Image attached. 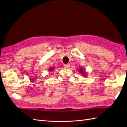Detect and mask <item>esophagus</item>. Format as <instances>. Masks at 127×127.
Here are the masks:
<instances>
[{
  "instance_id": "obj_1",
  "label": "esophagus",
  "mask_w": 127,
  "mask_h": 127,
  "mask_svg": "<svg viewBox=\"0 0 127 127\" xmlns=\"http://www.w3.org/2000/svg\"><path fill=\"white\" fill-rule=\"evenodd\" d=\"M64 67L65 68H69L70 67V64H64Z\"/></svg>"
}]
</instances>
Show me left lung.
<instances>
[{"mask_svg": "<svg viewBox=\"0 0 127 127\" xmlns=\"http://www.w3.org/2000/svg\"><path fill=\"white\" fill-rule=\"evenodd\" d=\"M79 71L80 72V74H81L82 75H83V76H86V72H85V70H83L82 68V69H80L79 70Z\"/></svg>", "mask_w": 127, "mask_h": 127, "instance_id": "left-lung-1", "label": "left lung"}]
</instances>
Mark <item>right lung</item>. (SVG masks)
I'll list each match as a JSON object with an SVG mask.
<instances>
[{
	"mask_svg": "<svg viewBox=\"0 0 127 127\" xmlns=\"http://www.w3.org/2000/svg\"><path fill=\"white\" fill-rule=\"evenodd\" d=\"M53 68H50L49 70H50V71H52V70H53Z\"/></svg>",
	"mask_w": 127,
	"mask_h": 127,
	"instance_id": "right-lung-1",
	"label": "right lung"
}]
</instances>
